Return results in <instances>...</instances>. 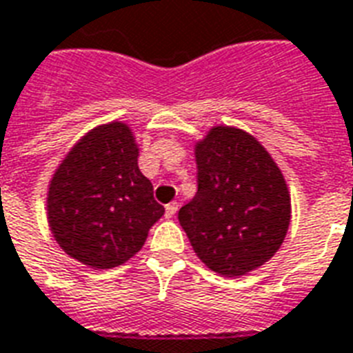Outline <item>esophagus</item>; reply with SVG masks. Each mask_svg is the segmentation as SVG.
I'll return each instance as SVG.
<instances>
[{
	"instance_id": "esophagus-1",
	"label": "esophagus",
	"mask_w": 353,
	"mask_h": 353,
	"mask_svg": "<svg viewBox=\"0 0 353 353\" xmlns=\"http://www.w3.org/2000/svg\"><path fill=\"white\" fill-rule=\"evenodd\" d=\"M177 209H179L177 201H172V203H168V205H166V216H168V219H172V216H174V214L177 212Z\"/></svg>"
}]
</instances>
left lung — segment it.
Masks as SVG:
<instances>
[{
  "instance_id": "1",
  "label": "left lung",
  "mask_w": 353,
  "mask_h": 353,
  "mask_svg": "<svg viewBox=\"0 0 353 353\" xmlns=\"http://www.w3.org/2000/svg\"><path fill=\"white\" fill-rule=\"evenodd\" d=\"M198 192L177 212L196 255L222 276H244L272 259L290 224L279 166L246 131L214 125L196 142Z\"/></svg>"
}]
</instances>
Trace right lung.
<instances>
[{"mask_svg":"<svg viewBox=\"0 0 353 353\" xmlns=\"http://www.w3.org/2000/svg\"><path fill=\"white\" fill-rule=\"evenodd\" d=\"M165 207L139 170V146L128 123L88 131L59 165L48 188V222L72 259L112 268L131 259Z\"/></svg>","mask_w":353,"mask_h":353,"instance_id":"add662e5","label":"right lung"}]
</instances>
